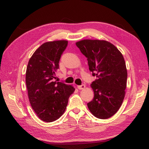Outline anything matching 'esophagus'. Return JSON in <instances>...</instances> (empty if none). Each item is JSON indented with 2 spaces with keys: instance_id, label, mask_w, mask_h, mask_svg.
<instances>
[{
  "instance_id": "obj_1",
  "label": "esophagus",
  "mask_w": 149,
  "mask_h": 149,
  "mask_svg": "<svg viewBox=\"0 0 149 149\" xmlns=\"http://www.w3.org/2000/svg\"><path fill=\"white\" fill-rule=\"evenodd\" d=\"M78 89H84L85 88V84H82L81 85H78L77 86Z\"/></svg>"
}]
</instances>
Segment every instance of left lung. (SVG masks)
<instances>
[{"label": "left lung", "mask_w": 149, "mask_h": 149, "mask_svg": "<svg viewBox=\"0 0 149 149\" xmlns=\"http://www.w3.org/2000/svg\"><path fill=\"white\" fill-rule=\"evenodd\" d=\"M75 44L87 58L92 75L97 77L91 85L94 98L87 107L97 118L112 117L125 97L127 72L123 55L114 45L102 40L85 39Z\"/></svg>", "instance_id": "8db88e82"}]
</instances>
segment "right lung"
I'll list each match as a JSON object with an SVG mask.
<instances>
[{
    "instance_id": "add662e5",
    "label": "right lung",
    "mask_w": 149,
    "mask_h": 149,
    "mask_svg": "<svg viewBox=\"0 0 149 149\" xmlns=\"http://www.w3.org/2000/svg\"><path fill=\"white\" fill-rule=\"evenodd\" d=\"M67 41L45 42L32 55L27 64L26 82L30 104L40 119L56 120L65 112L70 96L75 89L54 81L59 61Z\"/></svg>"
}]
</instances>
